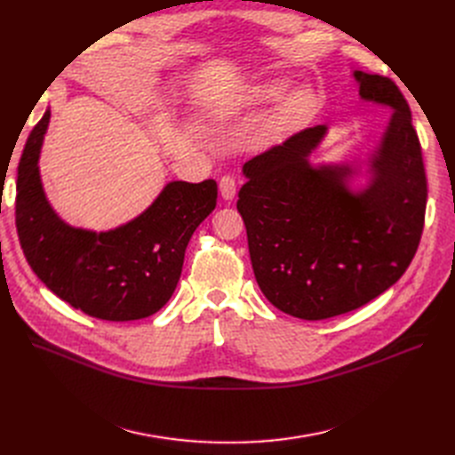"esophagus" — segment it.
<instances>
[{"instance_id":"1","label":"esophagus","mask_w":455,"mask_h":455,"mask_svg":"<svg viewBox=\"0 0 455 455\" xmlns=\"http://www.w3.org/2000/svg\"><path fill=\"white\" fill-rule=\"evenodd\" d=\"M219 188H220V194H222V198H224V200H231V198H235V194H236V183H235V178H233V176H229V174L222 176V178H220V183H219Z\"/></svg>"}]
</instances>
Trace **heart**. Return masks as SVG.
Returning <instances> with one entry per match:
<instances>
[{
  "label": "heart",
  "mask_w": 455,
  "mask_h": 455,
  "mask_svg": "<svg viewBox=\"0 0 455 455\" xmlns=\"http://www.w3.org/2000/svg\"><path fill=\"white\" fill-rule=\"evenodd\" d=\"M279 92H281V84L274 83V81L253 84L251 89H248L244 92V96L239 100V103H235V109H231V113L270 103L272 100L277 98ZM315 105H316V98L311 89H307V86H299V89H294L292 92H289L283 98V101L279 103L277 111H275V125L279 129H287L299 122H304L313 113Z\"/></svg>",
  "instance_id": "1"
}]
</instances>
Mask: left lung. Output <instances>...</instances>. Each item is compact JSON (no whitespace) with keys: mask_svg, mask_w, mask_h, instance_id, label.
Masks as SVG:
<instances>
[{"mask_svg":"<svg viewBox=\"0 0 455 455\" xmlns=\"http://www.w3.org/2000/svg\"><path fill=\"white\" fill-rule=\"evenodd\" d=\"M354 76L361 98L395 109L372 185L354 196L342 181L348 168L307 163L326 133L315 125L244 163L236 202L259 289L304 320L359 309L393 287L424 229L427 180L409 103L391 77Z\"/></svg>","mask_w":455,"mask_h":455,"instance_id":"obj_1","label":"left lung"}]
</instances>
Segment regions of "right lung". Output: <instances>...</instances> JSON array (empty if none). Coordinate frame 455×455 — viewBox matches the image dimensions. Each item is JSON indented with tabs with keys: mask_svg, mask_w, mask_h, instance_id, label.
Masks as SVG:
<instances>
[{
	"mask_svg": "<svg viewBox=\"0 0 455 455\" xmlns=\"http://www.w3.org/2000/svg\"><path fill=\"white\" fill-rule=\"evenodd\" d=\"M48 120L50 111L33 127L18 164L16 231L29 267L89 316L127 322L157 313L176 291L194 229L216 207V181H172L139 219L115 231L74 229L57 219L38 178Z\"/></svg>",
	"mask_w": 455,
	"mask_h": 455,
	"instance_id": "right-lung-1",
	"label": "right lung"
}]
</instances>
